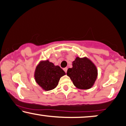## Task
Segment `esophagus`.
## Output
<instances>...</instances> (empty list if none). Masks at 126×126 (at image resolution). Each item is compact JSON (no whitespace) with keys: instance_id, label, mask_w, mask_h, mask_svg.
<instances>
[{"instance_id":"obj_1","label":"esophagus","mask_w":126,"mask_h":126,"mask_svg":"<svg viewBox=\"0 0 126 126\" xmlns=\"http://www.w3.org/2000/svg\"><path fill=\"white\" fill-rule=\"evenodd\" d=\"M63 70H64V71H65V73H67V68L66 67V68H63Z\"/></svg>"}]
</instances>
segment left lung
Returning <instances> with one entry per match:
<instances>
[{
  "label": "left lung",
  "mask_w": 126,
  "mask_h": 126,
  "mask_svg": "<svg viewBox=\"0 0 126 126\" xmlns=\"http://www.w3.org/2000/svg\"><path fill=\"white\" fill-rule=\"evenodd\" d=\"M67 75L77 88L89 89L93 86L96 80L97 70L88 58L77 57L73 62V67L67 70Z\"/></svg>",
  "instance_id": "left-lung-1"
}]
</instances>
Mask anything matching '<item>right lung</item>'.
I'll use <instances>...</instances> for the list:
<instances>
[{"mask_svg": "<svg viewBox=\"0 0 126 126\" xmlns=\"http://www.w3.org/2000/svg\"><path fill=\"white\" fill-rule=\"evenodd\" d=\"M66 74L58 66H55L48 60L41 62L37 66L34 73L36 82L45 90L56 88L60 77Z\"/></svg>", "mask_w": 126, "mask_h": 126, "instance_id": "right-lung-1", "label": "right lung"}]
</instances>
